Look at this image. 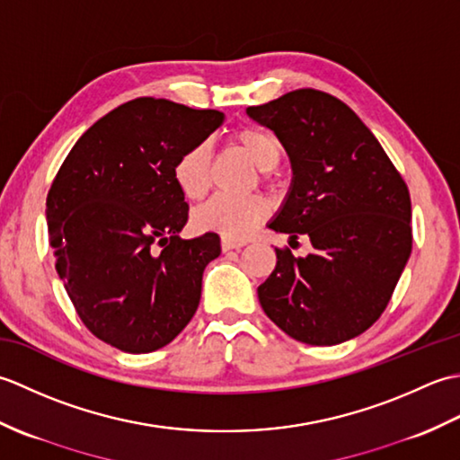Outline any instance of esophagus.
<instances>
[{
    "label": "esophagus",
    "mask_w": 460,
    "mask_h": 460,
    "mask_svg": "<svg viewBox=\"0 0 460 460\" xmlns=\"http://www.w3.org/2000/svg\"><path fill=\"white\" fill-rule=\"evenodd\" d=\"M243 245H245V243H241V241H231V239H221V249L223 251H231V249H241Z\"/></svg>",
    "instance_id": "34e87169"
}]
</instances>
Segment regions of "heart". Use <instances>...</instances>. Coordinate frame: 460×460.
I'll return each instance as SVG.
<instances>
[{
	"label": "heart",
	"instance_id": "obj_1",
	"mask_svg": "<svg viewBox=\"0 0 460 460\" xmlns=\"http://www.w3.org/2000/svg\"><path fill=\"white\" fill-rule=\"evenodd\" d=\"M233 138L247 152L249 158L262 172L275 168L280 160L282 146L275 134L262 128H241ZM211 146L208 142L193 144L173 164V180L188 199H199L209 188ZM269 205L257 195L217 193L193 213V225L199 231H215L231 241H243L267 217Z\"/></svg>",
	"mask_w": 460,
	"mask_h": 460
}]
</instances>
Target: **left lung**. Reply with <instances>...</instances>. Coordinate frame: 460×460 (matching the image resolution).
Masks as SVG:
<instances>
[{"instance_id": "left-lung-1", "label": "left lung", "mask_w": 460, "mask_h": 460, "mask_svg": "<svg viewBox=\"0 0 460 460\" xmlns=\"http://www.w3.org/2000/svg\"><path fill=\"white\" fill-rule=\"evenodd\" d=\"M249 119L288 154L292 181L269 229L314 251L277 249V267L257 288L265 314L298 341L334 346L366 332L385 310L411 255L407 185L358 114L336 96L300 89Z\"/></svg>"}]
</instances>
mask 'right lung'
<instances>
[{
	"mask_svg": "<svg viewBox=\"0 0 460 460\" xmlns=\"http://www.w3.org/2000/svg\"><path fill=\"white\" fill-rule=\"evenodd\" d=\"M223 120L219 111L130 101L81 136L53 180L45 215L55 267L84 326L106 344L148 354L198 310L221 243L217 233L180 237L190 208L173 164Z\"/></svg>",
	"mask_w": 460,
	"mask_h": 460,
	"instance_id": "right-lung-1",
	"label": "right lung"
}]
</instances>
